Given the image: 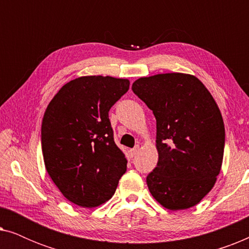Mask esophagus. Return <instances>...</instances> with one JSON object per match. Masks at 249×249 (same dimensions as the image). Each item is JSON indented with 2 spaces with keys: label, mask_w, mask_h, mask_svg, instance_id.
<instances>
[{
  "label": "esophagus",
  "mask_w": 249,
  "mask_h": 249,
  "mask_svg": "<svg viewBox=\"0 0 249 249\" xmlns=\"http://www.w3.org/2000/svg\"><path fill=\"white\" fill-rule=\"evenodd\" d=\"M138 149H139V146L137 145V146H135V147L132 148V149H130V151H129V154H130L131 158H134V156H135L136 154H137Z\"/></svg>",
  "instance_id": "esophagus-1"
}]
</instances>
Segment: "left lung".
<instances>
[{
  "label": "left lung",
  "instance_id": "1",
  "mask_svg": "<svg viewBox=\"0 0 249 249\" xmlns=\"http://www.w3.org/2000/svg\"><path fill=\"white\" fill-rule=\"evenodd\" d=\"M131 89L156 119L159 161L146 178L149 192L168 210L195 206L222 165L226 132L219 107L202 81L187 73L139 78Z\"/></svg>",
  "mask_w": 249,
  "mask_h": 249
}]
</instances>
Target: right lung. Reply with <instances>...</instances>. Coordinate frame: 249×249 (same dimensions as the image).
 I'll return each instance as SVG.
<instances>
[{
    "label": "right lung",
    "mask_w": 249,
    "mask_h": 249,
    "mask_svg": "<svg viewBox=\"0 0 249 249\" xmlns=\"http://www.w3.org/2000/svg\"><path fill=\"white\" fill-rule=\"evenodd\" d=\"M128 79L85 76L52 98L42 122L46 171L71 203L96 207L114 195L127 159L113 139L108 111L129 89Z\"/></svg>",
    "instance_id": "obj_1"
}]
</instances>
